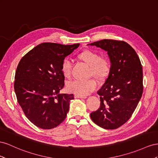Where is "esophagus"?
Segmentation results:
<instances>
[{"instance_id":"1","label":"esophagus","mask_w":158,"mask_h":158,"mask_svg":"<svg viewBox=\"0 0 158 158\" xmlns=\"http://www.w3.org/2000/svg\"><path fill=\"white\" fill-rule=\"evenodd\" d=\"M75 97L76 98H87L86 96H81V95H78V94H76V95H75Z\"/></svg>"}]
</instances>
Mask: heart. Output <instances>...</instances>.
Segmentation results:
<instances>
[{
	"mask_svg": "<svg viewBox=\"0 0 158 158\" xmlns=\"http://www.w3.org/2000/svg\"><path fill=\"white\" fill-rule=\"evenodd\" d=\"M79 57L90 66V76H94L98 79H102L109 74L110 63L105 57H101L99 54L91 50H85L79 54ZM73 60L70 57H65L61 64V71L67 77L71 74ZM98 87V83L94 79L88 80L74 79L67 84V89L70 93L81 96H86L94 91Z\"/></svg>",
	"mask_w": 158,
	"mask_h": 158,
	"instance_id": "b5f03b06",
	"label": "heart"
}]
</instances>
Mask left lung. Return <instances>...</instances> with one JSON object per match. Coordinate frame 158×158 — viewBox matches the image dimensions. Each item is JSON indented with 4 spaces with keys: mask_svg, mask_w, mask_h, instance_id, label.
Instances as JSON below:
<instances>
[{
    "mask_svg": "<svg viewBox=\"0 0 158 158\" xmlns=\"http://www.w3.org/2000/svg\"><path fill=\"white\" fill-rule=\"evenodd\" d=\"M107 52L109 75L97 92L101 106L90 114L99 127L113 130L130 119L143 93V71L136 52L124 41L102 40L91 44Z\"/></svg>",
    "mask_w": 158,
    "mask_h": 158,
    "instance_id": "obj_1",
    "label": "left lung"
}]
</instances>
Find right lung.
Segmentation results:
<instances>
[{"label":"right lung","instance_id":"add662e5","mask_svg":"<svg viewBox=\"0 0 158 158\" xmlns=\"http://www.w3.org/2000/svg\"><path fill=\"white\" fill-rule=\"evenodd\" d=\"M79 44L42 43L28 52L17 66L14 88L28 120L42 129L60 125L69 111L73 94H60L65 77L61 64Z\"/></svg>","mask_w":158,"mask_h":158}]
</instances>
